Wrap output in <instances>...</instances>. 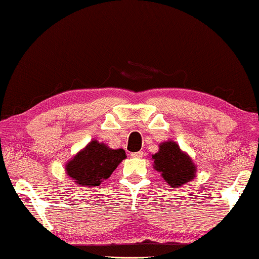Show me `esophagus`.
<instances>
[{"label":"esophagus","instance_id":"34e87169","mask_svg":"<svg viewBox=\"0 0 259 259\" xmlns=\"http://www.w3.org/2000/svg\"><path fill=\"white\" fill-rule=\"evenodd\" d=\"M131 157H134V158H142L143 157V151L133 152V153H131Z\"/></svg>","mask_w":259,"mask_h":259}]
</instances>
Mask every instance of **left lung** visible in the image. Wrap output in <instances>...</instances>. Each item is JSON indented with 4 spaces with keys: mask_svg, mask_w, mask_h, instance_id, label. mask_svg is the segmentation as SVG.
<instances>
[{
    "mask_svg": "<svg viewBox=\"0 0 259 259\" xmlns=\"http://www.w3.org/2000/svg\"><path fill=\"white\" fill-rule=\"evenodd\" d=\"M153 168L158 171L171 187H181L195 178L196 165L175 141L159 144V150L152 154Z\"/></svg>",
    "mask_w": 259,
    "mask_h": 259,
    "instance_id": "obj_1",
    "label": "left lung"
}]
</instances>
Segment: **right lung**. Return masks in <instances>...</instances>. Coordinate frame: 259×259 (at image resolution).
<instances>
[{"label": "right lung", "mask_w": 259, "mask_h": 259, "mask_svg": "<svg viewBox=\"0 0 259 259\" xmlns=\"http://www.w3.org/2000/svg\"><path fill=\"white\" fill-rule=\"evenodd\" d=\"M125 158L123 149H110L105 143L93 140L67 161L65 171L78 186L96 187L109 178Z\"/></svg>", "instance_id": "add662e5"}]
</instances>
